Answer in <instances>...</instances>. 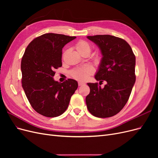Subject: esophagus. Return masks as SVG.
<instances>
[{"instance_id": "esophagus-1", "label": "esophagus", "mask_w": 158, "mask_h": 158, "mask_svg": "<svg viewBox=\"0 0 158 158\" xmlns=\"http://www.w3.org/2000/svg\"><path fill=\"white\" fill-rule=\"evenodd\" d=\"M84 85V83H83V82H78V85L79 86H81V85Z\"/></svg>"}]
</instances>
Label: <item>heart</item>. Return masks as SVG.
<instances>
[{
    "instance_id": "heart-1",
    "label": "heart",
    "mask_w": 158,
    "mask_h": 158,
    "mask_svg": "<svg viewBox=\"0 0 158 158\" xmlns=\"http://www.w3.org/2000/svg\"><path fill=\"white\" fill-rule=\"evenodd\" d=\"M76 49L79 52L80 54L86 52L89 54L92 47L87 41H80L76 44ZM100 59H97V63H99ZM93 73V69L90 66H83L82 68L76 69L75 70H72L70 72V74L74 78L79 81H85L89 78V76L91 75Z\"/></svg>"
}]
</instances>
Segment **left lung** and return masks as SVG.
<instances>
[{
    "label": "left lung",
    "instance_id": "obj_1",
    "mask_svg": "<svg viewBox=\"0 0 158 158\" xmlns=\"http://www.w3.org/2000/svg\"><path fill=\"white\" fill-rule=\"evenodd\" d=\"M87 38L98 46L103 56L95 78L99 84L107 82L103 88L98 83H88L90 92L85 98L87 108L96 117H113L125 107L135 83V55L121 38L110 35Z\"/></svg>",
    "mask_w": 158,
    "mask_h": 158
}]
</instances>
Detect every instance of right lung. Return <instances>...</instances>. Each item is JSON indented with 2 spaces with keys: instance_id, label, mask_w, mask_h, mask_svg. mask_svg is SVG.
Listing matches in <instances>:
<instances>
[{
  "instance_id": "right-lung-1",
  "label": "right lung",
  "mask_w": 158,
  "mask_h": 158,
  "mask_svg": "<svg viewBox=\"0 0 158 158\" xmlns=\"http://www.w3.org/2000/svg\"><path fill=\"white\" fill-rule=\"evenodd\" d=\"M76 37L49 33L27 45L21 62L22 84L33 109L41 115L55 117L68 108L78 82L55 81V69L62 66V50Z\"/></svg>"
}]
</instances>
